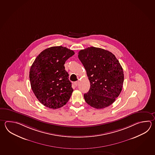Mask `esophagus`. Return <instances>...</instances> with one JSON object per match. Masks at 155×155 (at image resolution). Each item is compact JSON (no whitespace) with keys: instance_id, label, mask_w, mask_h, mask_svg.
Instances as JSON below:
<instances>
[{"instance_id":"obj_1","label":"esophagus","mask_w":155,"mask_h":155,"mask_svg":"<svg viewBox=\"0 0 155 155\" xmlns=\"http://www.w3.org/2000/svg\"><path fill=\"white\" fill-rule=\"evenodd\" d=\"M74 85H75L76 87H77V85L78 84V81H76L75 82H74Z\"/></svg>"}]
</instances>
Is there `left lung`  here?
<instances>
[{
	"instance_id": "1",
	"label": "left lung",
	"mask_w": 155,
	"mask_h": 155,
	"mask_svg": "<svg viewBox=\"0 0 155 155\" xmlns=\"http://www.w3.org/2000/svg\"><path fill=\"white\" fill-rule=\"evenodd\" d=\"M78 58L91 84L88 92L84 94L86 103L98 109L112 104L123 85V70L119 61L109 51L94 47L79 51Z\"/></svg>"
}]
</instances>
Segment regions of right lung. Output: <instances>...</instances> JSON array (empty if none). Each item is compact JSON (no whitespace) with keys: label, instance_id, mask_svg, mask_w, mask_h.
Masks as SVG:
<instances>
[{"label":"right lung","instance_id":"right-lung-1","mask_svg":"<svg viewBox=\"0 0 155 155\" xmlns=\"http://www.w3.org/2000/svg\"><path fill=\"white\" fill-rule=\"evenodd\" d=\"M74 52L62 46L42 51L30 70L32 90L41 104L53 109L62 107L69 101L73 89L64 63Z\"/></svg>","mask_w":155,"mask_h":155}]
</instances>
